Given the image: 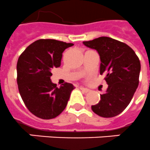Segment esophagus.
Masks as SVG:
<instances>
[{
	"label": "esophagus",
	"instance_id": "obj_1",
	"mask_svg": "<svg viewBox=\"0 0 150 150\" xmlns=\"http://www.w3.org/2000/svg\"><path fill=\"white\" fill-rule=\"evenodd\" d=\"M80 89L82 90L84 92H86V93H87V92H90L89 88H87L82 87V86H81V87H80Z\"/></svg>",
	"mask_w": 150,
	"mask_h": 150
}]
</instances>
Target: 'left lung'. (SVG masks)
Instances as JSON below:
<instances>
[{
    "label": "left lung",
    "instance_id": "obj_1",
    "mask_svg": "<svg viewBox=\"0 0 150 150\" xmlns=\"http://www.w3.org/2000/svg\"><path fill=\"white\" fill-rule=\"evenodd\" d=\"M83 45L97 51L101 60L100 74L105 75L108 84L99 103L92 105V111L102 117H114L128 106L138 87L139 59L126 44L109 37L83 41Z\"/></svg>",
    "mask_w": 150,
    "mask_h": 150
}]
</instances>
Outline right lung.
Returning <instances> with one entry per match:
<instances>
[{"label": "right lung", "instance_id": "obj_1", "mask_svg": "<svg viewBox=\"0 0 150 150\" xmlns=\"http://www.w3.org/2000/svg\"><path fill=\"white\" fill-rule=\"evenodd\" d=\"M72 45L54 39H40L30 45L18 58V90L27 108L37 117L54 119L68 104L74 86L66 82L56 87L51 76L52 69L61 65L63 52Z\"/></svg>", "mask_w": 150, "mask_h": 150}]
</instances>
